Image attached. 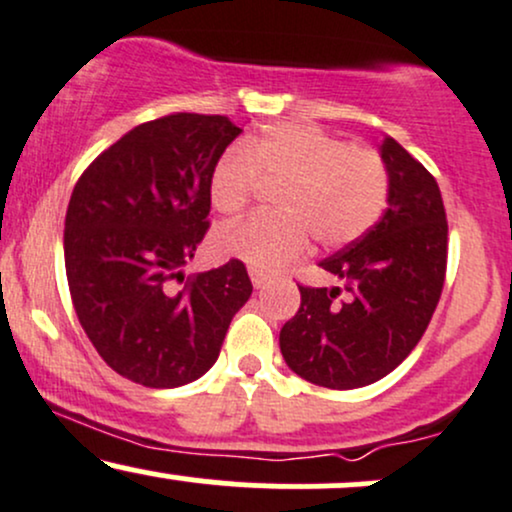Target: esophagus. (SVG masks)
<instances>
[{"label":"esophagus","instance_id":"obj_1","mask_svg":"<svg viewBox=\"0 0 512 512\" xmlns=\"http://www.w3.org/2000/svg\"><path fill=\"white\" fill-rule=\"evenodd\" d=\"M250 279H252V286H255V289H262V286L267 284V274L257 272V269H250Z\"/></svg>","mask_w":512,"mask_h":512}]
</instances>
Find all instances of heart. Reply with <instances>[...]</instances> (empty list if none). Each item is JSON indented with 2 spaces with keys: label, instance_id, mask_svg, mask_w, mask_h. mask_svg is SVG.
<instances>
[{
  "label": "heart",
  "instance_id": "heart-1",
  "mask_svg": "<svg viewBox=\"0 0 512 512\" xmlns=\"http://www.w3.org/2000/svg\"><path fill=\"white\" fill-rule=\"evenodd\" d=\"M262 180L279 182L276 214L252 216L216 236V250L274 272L308 250L354 243L383 214L390 173L383 156L351 146L337 134L303 122H281L260 137L223 151L209 178V197L223 216L243 214Z\"/></svg>",
  "mask_w": 512,
  "mask_h": 512
}]
</instances>
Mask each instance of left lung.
Segmentation results:
<instances>
[{
	"instance_id": "1",
	"label": "left lung",
	"mask_w": 512,
	"mask_h": 512,
	"mask_svg": "<svg viewBox=\"0 0 512 512\" xmlns=\"http://www.w3.org/2000/svg\"><path fill=\"white\" fill-rule=\"evenodd\" d=\"M390 192L373 228L320 262L344 289H301L281 327L293 373L330 390H354L392 373L424 337L448 267V221L438 182L395 139L380 146Z\"/></svg>"
}]
</instances>
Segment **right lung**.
I'll use <instances>...</instances> for the list:
<instances>
[{
	"label": "right lung",
	"instance_id": "obj_1",
	"mask_svg": "<svg viewBox=\"0 0 512 512\" xmlns=\"http://www.w3.org/2000/svg\"><path fill=\"white\" fill-rule=\"evenodd\" d=\"M240 134L223 115L144 122L81 173L64 219L69 293L122 378L180 387L214 366L252 281L240 260L187 276L209 231V178Z\"/></svg>",
	"mask_w": 512,
	"mask_h": 512
}]
</instances>
